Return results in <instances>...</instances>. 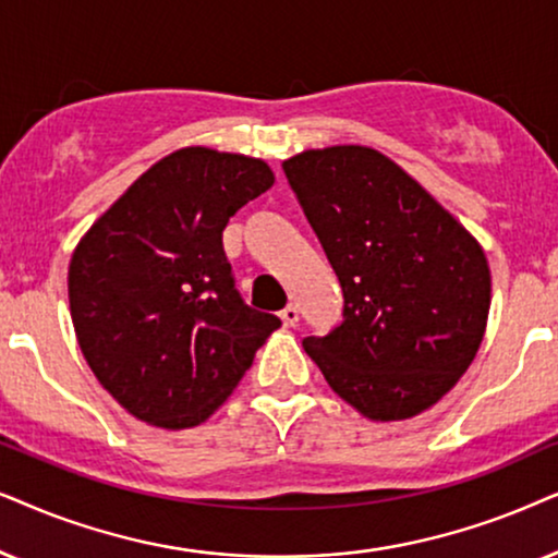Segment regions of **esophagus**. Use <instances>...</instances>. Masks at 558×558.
I'll return each instance as SVG.
<instances>
[{"label":"esophagus","instance_id":"34e87169","mask_svg":"<svg viewBox=\"0 0 558 558\" xmlns=\"http://www.w3.org/2000/svg\"><path fill=\"white\" fill-rule=\"evenodd\" d=\"M280 318H283L286 326H295L299 324V306H293V303L291 306H286L283 311H280Z\"/></svg>","mask_w":558,"mask_h":558}]
</instances>
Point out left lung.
<instances>
[{"mask_svg": "<svg viewBox=\"0 0 558 558\" xmlns=\"http://www.w3.org/2000/svg\"><path fill=\"white\" fill-rule=\"evenodd\" d=\"M344 293V322L303 349L373 421L413 418L472 365L489 314L480 242L398 162L362 145L283 162Z\"/></svg>", "mask_w": 558, "mask_h": 558, "instance_id": "8db88e82", "label": "left lung"}]
</instances>
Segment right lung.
<instances>
[{
  "label": "right lung",
  "mask_w": 558,
  "mask_h": 558,
  "mask_svg": "<svg viewBox=\"0 0 558 558\" xmlns=\"http://www.w3.org/2000/svg\"><path fill=\"white\" fill-rule=\"evenodd\" d=\"M275 183L265 160L183 147L130 185L69 265L73 329L104 390L158 428L204 423L280 318L236 293L221 232Z\"/></svg>",
  "instance_id": "obj_1"
}]
</instances>
